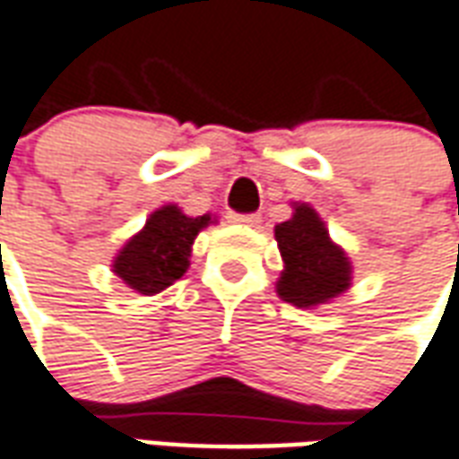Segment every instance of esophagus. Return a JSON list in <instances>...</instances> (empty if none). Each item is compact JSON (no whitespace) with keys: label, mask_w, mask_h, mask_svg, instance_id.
<instances>
[{"label":"esophagus","mask_w":459,"mask_h":459,"mask_svg":"<svg viewBox=\"0 0 459 459\" xmlns=\"http://www.w3.org/2000/svg\"><path fill=\"white\" fill-rule=\"evenodd\" d=\"M230 222H239V225H249V227H256L262 222V217L256 215V212H230L227 215Z\"/></svg>","instance_id":"1"}]
</instances>
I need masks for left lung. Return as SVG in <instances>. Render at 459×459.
<instances>
[{"label":"left lung","instance_id":"1","mask_svg":"<svg viewBox=\"0 0 459 459\" xmlns=\"http://www.w3.org/2000/svg\"><path fill=\"white\" fill-rule=\"evenodd\" d=\"M276 242L286 269L279 279V296L307 307L335 299L350 286V262L330 242L325 225L313 207L296 205L289 222L276 225Z\"/></svg>","mask_w":459,"mask_h":459}]
</instances>
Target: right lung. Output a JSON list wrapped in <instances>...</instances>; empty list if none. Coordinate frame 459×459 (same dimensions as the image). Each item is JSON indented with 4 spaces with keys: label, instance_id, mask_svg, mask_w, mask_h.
<instances>
[{
    "label": "right lung",
    "instance_id": "1",
    "mask_svg": "<svg viewBox=\"0 0 459 459\" xmlns=\"http://www.w3.org/2000/svg\"><path fill=\"white\" fill-rule=\"evenodd\" d=\"M207 222L210 215L188 217L176 205L160 207L119 252L115 273L143 296L169 289L188 269L193 239Z\"/></svg>",
    "mask_w": 459,
    "mask_h": 459
}]
</instances>
